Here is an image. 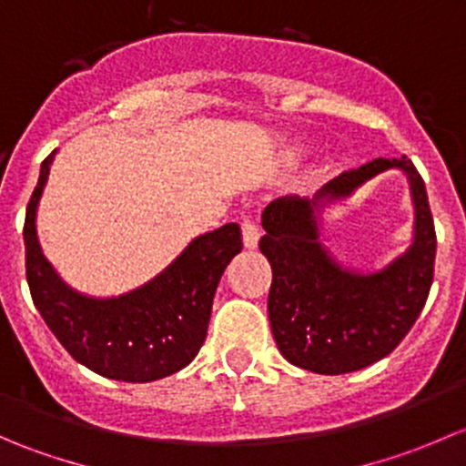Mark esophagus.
I'll list each match as a JSON object with an SVG mask.
<instances>
[{"mask_svg":"<svg viewBox=\"0 0 466 466\" xmlns=\"http://www.w3.org/2000/svg\"><path fill=\"white\" fill-rule=\"evenodd\" d=\"M241 232H243V246L248 248V250H255L257 246H259V228H257V220L252 218V216H246V218L241 220Z\"/></svg>","mask_w":466,"mask_h":466,"instance_id":"1","label":"esophagus"}]
</instances>
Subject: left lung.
Segmentation results:
<instances>
[{"label":"left lung","mask_w":466,"mask_h":466,"mask_svg":"<svg viewBox=\"0 0 466 466\" xmlns=\"http://www.w3.org/2000/svg\"><path fill=\"white\" fill-rule=\"evenodd\" d=\"M397 167L411 187L413 243L379 271L342 267L323 246L324 206L350 198L365 181ZM259 250L272 268L268 318L281 356L316 374H347L388 356L420 318L433 284L435 228L415 164L377 157L329 182L313 200L279 198L261 216Z\"/></svg>","instance_id":"left-lung-1"}]
</instances>
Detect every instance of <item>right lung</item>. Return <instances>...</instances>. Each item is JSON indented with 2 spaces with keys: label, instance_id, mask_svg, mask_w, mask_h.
<instances>
[{
  "label": "right lung",
  "instance_id": "add662e5",
  "mask_svg": "<svg viewBox=\"0 0 466 466\" xmlns=\"http://www.w3.org/2000/svg\"><path fill=\"white\" fill-rule=\"evenodd\" d=\"M56 150L42 162L25 220L26 281L42 320L81 365L106 379L148 383L180 372L203 347L216 286L241 252V228L196 237L159 275L128 293L92 298L65 284L45 257L35 218Z\"/></svg>",
  "mask_w": 466,
  "mask_h": 466
}]
</instances>
